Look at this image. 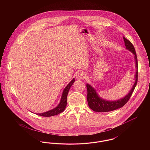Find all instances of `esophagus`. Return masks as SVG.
Listing matches in <instances>:
<instances>
[{
	"mask_svg": "<svg viewBox=\"0 0 150 150\" xmlns=\"http://www.w3.org/2000/svg\"><path fill=\"white\" fill-rule=\"evenodd\" d=\"M84 75H85L83 72H79L76 75V78L78 80H80V79H82L84 78V76H85Z\"/></svg>",
	"mask_w": 150,
	"mask_h": 150,
	"instance_id": "esophagus-1",
	"label": "esophagus"
}]
</instances>
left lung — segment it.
<instances>
[{
  "instance_id": "1",
  "label": "left lung",
  "mask_w": 150,
  "mask_h": 150,
  "mask_svg": "<svg viewBox=\"0 0 150 150\" xmlns=\"http://www.w3.org/2000/svg\"><path fill=\"white\" fill-rule=\"evenodd\" d=\"M125 45L126 47V48L130 51L132 53L134 54V58L136 61V81L133 86L132 88L128 94L125 96L124 98L119 99L117 100L114 101H110L106 100L100 98L97 93L96 92V91L93 88V87L91 85L87 84H86V88H87V100L88 103V106L92 110L96 112H108L114 111L116 109H118L119 108L124 106L130 99L132 93L133 92L135 88H136L137 81H138V61H137V57L136 54V50L135 48L129 40L127 39L125 37H123Z\"/></svg>"
}]
</instances>
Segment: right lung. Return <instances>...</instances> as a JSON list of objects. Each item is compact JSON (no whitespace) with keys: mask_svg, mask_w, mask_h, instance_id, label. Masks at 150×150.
Returning <instances> with one entry per match:
<instances>
[{"mask_svg":"<svg viewBox=\"0 0 150 150\" xmlns=\"http://www.w3.org/2000/svg\"><path fill=\"white\" fill-rule=\"evenodd\" d=\"M74 81H75V79H73L69 83V84H68V85L66 86V88H64V90L63 91L62 94V97H61V99L60 100V102L57 107L51 110L48 111H47L45 112H43L41 114H36L39 115V116H44V117H50V116H52L54 115L59 114L61 112H63L67 105V97L69 91L72 85L74 83Z\"/></svg>","mask_w":150,"mask_h":150,"instance_id":"1","label":"right lung"}]
</instances>
